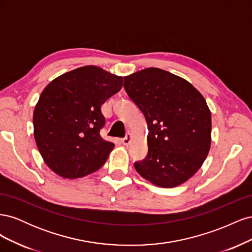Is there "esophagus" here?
Instances as JSON below:
<instances>
[{
	"instance_id": "1",
	"label": "esophagus",
	"mask_w": 252,
	"mask_h": 252,
	"mask_svg": "<svg viewBox=\"0 0 252 252\" xmlns=\"http://www.w3.org/2000/svg\"><path fill=\"white\" fill-rule=\"evenodd\" d=\"M121 142H122V144L125 145V146H127V145H129V144H130V142H131V134L128 133L124 139L121 140Z\"/></svg>"
}]
</instances>
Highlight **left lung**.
Instances as JSON below:
<instances>
[{"label":"left lung","mask_w":252,"mask_h":252,"mask_svg":"<svg viewBox=\"0 0 252 252\" xmlns=\"http://www.w3.org/2000/svg\"><path fill=\"white\" fill-rule=\"evenodd\" d=\"M129 97L148 125V154L134 163L151 184L173 188L193 177L208 156L211 113L204 96L185 79L150 67L124 78Z\"/></svg>","instance_id":"1"}]
</instances>
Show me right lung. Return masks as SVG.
Wrapping results in <instances>:
<instances>
[{"label": "right lung", "instance_id": "1", "mask_svg": "<svg viewBox=\"0 0 252 252\" xmlns=\"http://www.w3.org/2000/svg\"><path fill=\"white\" fill-rule=\"evenodd\" d=\"M123 86L118 77L88 65L68 71L44 88L33 111V135L49 168L64 179H78L100 169L114 144L100 130L101 106Z\"/></svg>", "mask_w": 252, "mask_h": 252}]
</instances>
